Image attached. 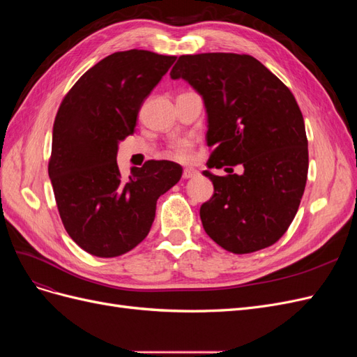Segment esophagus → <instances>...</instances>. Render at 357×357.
Wrapping results in <instances>:
<instances>
[{
    "label": "esophagus",
    "instance_id": "esophagus-1",
    "mask_svg": "<svg viewBox=\"0 0 357 357\" xmlns=\"http://www.w3.org/2000/svg\"><path fill=\"white\" fill-rule=\"evenodd\" d=\"M198 176V171L193 169V168H185V171H183V178L188 180V178H192Z\"/></svg>",
    "mask_w": 357,
    "mask_h": 357
}]
</instances>
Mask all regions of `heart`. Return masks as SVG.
Here are the masks:
<instances>
[{"instance_id": "heart-1", "label": "heart", "mask_w": 357, "mask_h": 357, "mask_svg": "<svg viewBox=\"0 0 357 357\" xmlns=\"http://www.w3.org/2000/svg\"><path fill=\"white\" fill-rule=\"evenodd\" d=\"M192 149H193V143L190 139L185 138L172 144L169 153L172 158H176L178 160H188L192 156Z\"/></svg>"}]
</instances>
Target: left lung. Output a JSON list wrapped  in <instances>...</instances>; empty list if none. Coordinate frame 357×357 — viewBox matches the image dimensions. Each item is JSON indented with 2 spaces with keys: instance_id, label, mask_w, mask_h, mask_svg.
<instances>
[{
  "instance_id": "8db88e82",
  "label": "left lung",
  "mask_w": 357,
  "mask_h": 357,
  "mask_svg": "<svg viewBox=\"0 0 357 357\" xmlns=\"http://www.w3.org/2000/svg\"><path fill=\"white\" fill-rule=\"evenodd\" d=\"M171 79L186 80L204 100L208 168L243 165L241 174H202L214 193L201 205L205 232L244 255L277 243L294 220L308 174L304 117L294 93L264 63L238 53L183 55Z\"/></svg>"
}]
</instances>
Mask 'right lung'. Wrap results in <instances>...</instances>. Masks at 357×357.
<instances>
[{
    "label": "right lung",
    "instance_id": "obj_1",
    "mask_svg": "<svg viewBox=\"0 0 357 357\" xmlns=\"http://www.w3.org/2000/svg\"><path fill=\"white\" fill-rule=\"evenodd\" d=\"M177 56L116 52L82 77L62 100L53 123L49 177L63 228L98 257H116L142 243L156 202L180 180L171 160H147L122 177L117 146L134 134L144 100Z\"/></svg>",
    "mask_w": 357,
    "mask_h": 357
}]
</instances>
